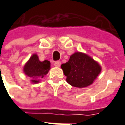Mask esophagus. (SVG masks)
Segmentation results:
<instances>
[{
	"label": "esophagus",
	"instance_id": "esophagus-1",
	"mask_svg": "<svg viewBox=\"0 0 125 125\" xmlns=\"http://www.w3.org/2000/svg\"><path fill=\"white\" fill-rule=\"evenodd\" d=\"M60 65H61L60 61H56V62H55V63H54V66H55V67H60Z\"/></svg>",
	"mask_w": 125,
	"mask_h": 125
}]
</instances>
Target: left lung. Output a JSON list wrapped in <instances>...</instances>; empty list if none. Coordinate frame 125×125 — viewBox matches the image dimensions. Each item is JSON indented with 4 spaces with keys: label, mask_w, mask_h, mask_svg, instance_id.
I'll list each match as a JSON object with an SVG mask.
<instances>
[{
    "label": "left lung",
    "mask_w": 125,
    "mask_h": 125,
    "mask_svg": "<svg viewBox=\"0 0 125 125\" xmlns=\"http://www.w3.org/2000/svg\"><path fill=\"white\" fill-rule=\"evenodd\" d=\"M61 68L67 76V82L79 88L90 85L102 70L97 61L81 52L72 54L68 62L62 64Z\"/></svg>",
    "instance_id": "left-lung-1"
}]
</instances>
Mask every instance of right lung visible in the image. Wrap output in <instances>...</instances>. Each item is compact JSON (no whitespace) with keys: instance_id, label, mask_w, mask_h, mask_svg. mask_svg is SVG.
Masks as SVG:
<instances>
[{"instance_id":"right-lung-1","label":"right lung","mask_w":125,"mask_h":125,"mask_svg":"<svg viewBox=\"0 0 125 125\" xmlns=\"http://www.w3.org/2000/svg\"><path fill=\"white\" fill-rule=\"evenodd\" d=\"M51 68V63L48 60L41 62L37 54H33L23 67V72L31 78L32 83L40 82V79L48 74Z\"/></svg>"}]
</instances>
